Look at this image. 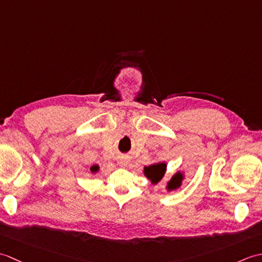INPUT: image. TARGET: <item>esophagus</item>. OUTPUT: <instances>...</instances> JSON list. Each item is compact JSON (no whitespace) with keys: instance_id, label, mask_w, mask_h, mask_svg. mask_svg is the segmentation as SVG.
Segmentation results:
<instances>
[{"instance_id":"obj_1","label":"esophagus","mask_w":262,"mask_h":262,"mask_svg":"<svg viewBox=\"0 0 262 262\" xmlns=\"http://www.w3.org/2000/svg\"><path fill=\"white\" fill-rule=\"evenodd\" d=\"M120 163H121L122 165H126V164L128 163V161H127V160H121V161H120Z\"/></svg>"}]
</instances>
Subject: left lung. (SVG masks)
Instances as JSON below:
<instances>
[{
  "label": "left lung",
  "instance_id": "1",
  "mask_svg": "<svg viewBox=\"0 0 262 262\" xmlns=\"http://www.w3.org/2000/svg\"><path fill=\"white\" fill-rule=\"evenodd\" d=\"M165 170H166L165 163H158V164L146 166V168L144 169V174H145L148 179H151L153 183H158L163 178ZM181 180H182V174L177 173L169 182L168 189L171 190V189H176L177 187H179L181 185Z\"/></svg>",
  "mask_w": 262,
  "mask_h": 262
}]
</instances>
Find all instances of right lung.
Instances as JSON below:
<instances>
[{"mask_svg": "<svg viewBox=\"0 0 262 262\" xmlns=\"http://www.w3.org/2000/svg\"><path fill=\"white\" fill-rule=\"evenodd\" d=\"M98 169H99V168H98V165H93L92 168H91V171H92V172H97V171H98Z\"/></svg>", "mask_w": 262, "mask_h": 262, "instance_id": "obj_1", "label": "right lung"}]
</instances>
